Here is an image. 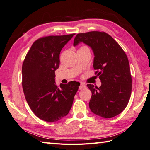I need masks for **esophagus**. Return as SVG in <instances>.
<instances>
[{"instance_id": "esophagus-1", "label": "esophagus", "mask_w": 150, "mask_h": 150, "mask_svg": "<svg viewBox=\"0 0 150 150\" xmlns=\"http://www.w3.org/2000/svg\"><path fill=\"white\" fill-rule=\"evenodd\" d=\"M86 87V86L85 85V84L83 83H80V85L79 86V90H82L83 89H84V88Z\"/></svg>"}]
</instances>
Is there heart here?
Instances as JSON below:
<instances>
[{
	"mask_svg": "<svg viewBox=\"0 0 150 150\" xmlns=\"http://www.w3.org/2000/svg\"><path fill=\"white\" fill-rule=\"evenodd\" d=\"M84 47H82L81 48H84Z\"/></svg>",
	"mask_w": 150,
	"mask_h": 150,
	"instance_id": "obj_1",
	"label": "heart"
}]
</instances>
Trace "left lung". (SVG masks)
I'll return each instance as SVG.
<instances>
[{
  "instance_id": "1",
  "label": "left lung",
  "mask_w": 150,
  "mask_h": 150,
  "mask_svg": "<svg viewBox=\"0 0 150 150\" xmlns=\"http://www.w3.org/2000/svg\"><path fill=\"white\" fill-rule=\"evenodd\" d=\"M81 42L93 50L95 74L101 82L99 87L87 85L92 92L89 104L91 112L105 118L117 116L126 108L132 91L127 56L117 42L105 32L79 33L74 46Z\"/></svg>"
}]
</instances>
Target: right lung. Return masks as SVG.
<instances>
[{"label": "right lung", "mask_w": 150, "mask_h": 150, "mask_svg": "<svg viewBox=\"0 0 150 150\" xmlns=\"http://www.w3.org/2000/svg\"><path fill=\"white\" fill-rule=\"evenodd\" d=\"M75 35L48 36L32 44L22 66V86L26 100L37 117L49 122L68 115L80 83L56 85L55 71L61 49Z\"/></svg>", "instance_id": "right-lung-1"}]
</instances>
